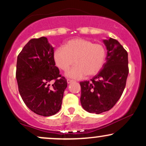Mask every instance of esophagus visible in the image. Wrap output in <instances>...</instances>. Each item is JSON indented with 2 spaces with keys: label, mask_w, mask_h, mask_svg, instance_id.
Here are the masks:
<instances>
[{
  "label": "esophagus",
  "mask_w": 146,
  "mask_h": 146,
  "mask_svg": "<svg viewBox=\"0 0 146 146\" xmlns=\"http://www.w3.org/2000/svg\"><path fill=\"white\" fill-rule=\"evenodd\" d=\"M75 82L74 80H69V79H67V83L68 84H71L72 82Z\"/></svg>",
  "instance_id": "1"
}]
</instances>
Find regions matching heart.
I'll use <instances>...</instances> for the list:
<instances>
[{
    "label": "heart",
    "mask_w": 146,
    "mask_h": 146,
    "mask_svg": "<svg viewBox=\"0 0 146 146\" xmlns=\"http://www.w3.org/2000/svg\"><path fill=\"white\" fill-rule=\"evenodd\" d=\"M105 59L106 51L102 44L83 38L71 40L64 47L57 48L54 52L55 62L63 71H68L75 60L76 64L66 73L68 77L74 79L97 74L102 69Z\"/></svg>",
    "instance_id": "heart-1"
}]
</instances>
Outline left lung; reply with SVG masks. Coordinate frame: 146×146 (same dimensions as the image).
I'll list each match as a JSON object with an SVG mask.
<instances>
[{"mask_svg": "<svg viewBox=\"0 0 146 146\" xmlns=\"http://www.w3.org/2000/svg\"><path fill=\"white\" fill-rule=\"evenodd\" d=\"M106 62L90 80L80 82V102L90 113L100 114L111 109L121 98L129 73L128 53L117 40H104Z\"/></svg>", "mask_w": 146, "mask_h": 146, "instance_id": "left-lung-1", "label": "left lung"}]
</instances>
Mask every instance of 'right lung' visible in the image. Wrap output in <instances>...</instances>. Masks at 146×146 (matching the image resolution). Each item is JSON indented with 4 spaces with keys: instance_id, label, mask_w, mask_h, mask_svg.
Segmentation results:
<instances>
[{
    "instance_id": "right-lung-1",
    "label": "right lung",
    "mask_w": 146,
    "mask_h": 146,
    "mask_svg": "<svg viewBox=\"0 0 146 146\" xmlns=\"http://www.w3.org/2000/svg\"><path fill=\"white\" fill-rule=\"evenodd\" d=\"M55 65L54 50L46 37L31 39L18 56L16 77L19 93L27 106L41 116L59 111L67 87L66 80Z\"/></svg>"
}]
</instances>
